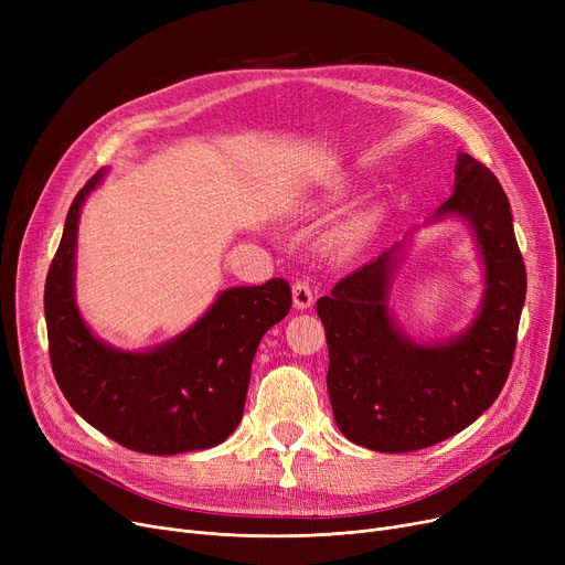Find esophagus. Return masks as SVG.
<instances>
[{
    "label": "esophagus",
    "mask_w": 565,
    "mask_h": 565,
    "mask_svg": "<svg viewBox=\"0 0 565 565\" xmlns=\"http://www.w3.org/2000/svg\"><path fill=\"white\" fill-rule=\"evenodd\" d=\"M311 305H313V290H311V286L307 281L298 279V281L292 284V307L298 309V311H305Z\"/></svg>",
    "instance_id": "1"
}]
</instances>
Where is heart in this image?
Listing matches in <instances>:
<instances>
[{
    "label": "heart",
    "mask_w": 565,
    "mask_h": 565,
    "mask_svg": "<svg viewBox=\"0 0 565 565\" xmlns=\"http://www.w3.org/2000/svg\"><path fill=\"white\" fill-rule=\"evenodd\" d=\"M371 217L366 215V213H360V215H352V217H348L337 231H334V235H332V245H334V249L337 252H352V249H358L364 241H366V235H369V231H371Z\"/></svg>",
    "instance_id": "obj_1"
}]
</instances>
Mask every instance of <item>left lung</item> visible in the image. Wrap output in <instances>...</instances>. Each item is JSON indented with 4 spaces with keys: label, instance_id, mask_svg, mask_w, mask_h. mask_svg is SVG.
<instances>
[{
    "label": "left lung",
    "instance_id": "8db88e82",
    "mask_svg": "<svg viewBox=\"0 0 565 565\" xmlns=\"http://www.w3.org/2000/svg\"><path fill=\"white\" fill-rule=\"evenodd\" d=\"M460 217L483 263V298L467 328L435 343L409 339L390 309L405 241L318 300L330 348L328 392L339 430L380 454L428 449L477 422L509 377L526 298V270L507 192L494 173L458 156L456 185L426 224Z\"/></svg>",
    "mask_w": 565,
    "mask_h": 565
}]
</instances>
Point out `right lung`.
Segmentation results:
<instances>
[{"mask_svg": "<svg viewBox=\"0 0 565 565\" xmlns=\"http://www.w3.org/2000/svg\"><path fill=\"white\" fill-rule=\"evenodd\" d=\"M103 178L105 169L77 192L45 279L58 390L86 424L126 449L151 456L213 449L243 419L256 348L290 311V286L270 279L226 288L183 334L148 350L105 343L75 302L79 213Z\"/></svg>", "mask_w": 565, "mask_h": 565, "instance_id": "obj_1", "label": "right lung"}]
</instances>
